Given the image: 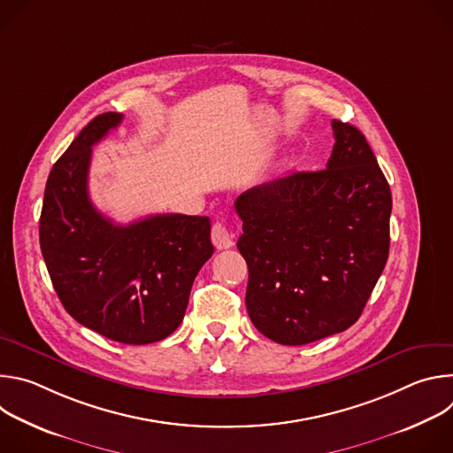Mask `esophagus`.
Here are the masks:
<instances>
[{"label":"esophagus","instance_id":"obj_1","mask_svg":"<svg viewBox=\"0 0 453 453\" xmlns=\"http://www.w3.org/2000/svg\"><path fill=\"white\" fill-rule=\"evenodd\" d=\"M211 242L219 250L229 249L233 247V234L227 231V227L224 224H215L211 229Z\"/></svg>","mask_w":453,"mask_h":453}]
</instances>
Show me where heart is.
Wrapping results in <instances>:
<instances>
[{
	"instance_id": "b5f03b06",
	"label": "heart",
	"mask_w": 453,
	"mask_h": 453,
	"mask_svg": "<svg viewBox=\"0 0 453 453\" xmlns=\"http://www.w3.org/2000/svg\"><path fill=\"white\" fill-rule=\"evenodd\" d=\"M287 166H288V163H287V161H283V163H280V165H278V168H280V170H283V168H287Z\"/></svg>"
}]
</instances>
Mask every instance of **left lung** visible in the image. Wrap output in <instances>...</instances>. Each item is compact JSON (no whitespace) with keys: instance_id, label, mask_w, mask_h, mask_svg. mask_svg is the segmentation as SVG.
<instances>
[{"instance_id":"left-lung-1","label":"left lung","mask_w":453,"mask_h":453,"mask_svg":"<svg viewBox=\"0 0 453 453\" xmlns=\"http://www.w3.org/2000/svg\"><path fill=\"white\" fill-rule=\"evenodd\" d=\"M332 127L325 170L254 186L234 203L249 317L285 346L355 325L389 256V182L357 127L339 119Z\"/></svg>"}]
</instances>
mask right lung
Listing matches in <instances>:
<instances>
[{"label":"right lung","instance_id":"obj_1","mask_svg":"<svg viewBox=\"0 0 453 453\" xmlns=\"http://www.w3.org/2000/svg\"><path fill=\"white\" fill-rule=\"evenodd\" d=\"M121 119V112L93 118L53 165L39 242L66 311L111 341L142 346L177 330L193 280L215 247L208 217L150 215L119 226L93 206L88 191L93 145Z\"/></svg>","mask_w":453,"mask_h":453}]
</instances>
